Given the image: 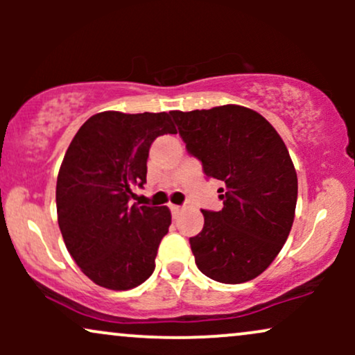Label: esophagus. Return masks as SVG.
I'll return each instance as SVG.
<instances>
[{
  "label": "esophagus",
  "instance_id": "esophagus-1",
  "mask_svg": "<svg viewBox=\"0 0 355 355\" xmlns=\"http://www.w3.org/2000/svg\"><path fill=\"white\" fill-rule=\"evenodd\" d=\"M170 210H172L173 217H177V215L182 214V207H178V205H170Z\"/></svg>",
  "mask_w": 355,
  "mask_h": 355
}]
</instances>
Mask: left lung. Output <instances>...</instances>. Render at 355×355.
Segmentation results:
<instances>
[{
    "mask_svg": "<svg viewBox=\"0 0 355 355\" xmlns=\"http://www.w3.org/2000/svg\"><path fill=\"white\" fill-rule=\"evenodd\" d=\"M170 115L207 177L223 183V209L202 210L203 229L190 239L195 263L217 282H248L274 262L294 223L297 173L287 146L240 105Z\"/></svg>",
    "mask_w": 355,
    "mask_h": 355,
    "instance_id": "1",
    "label": "left lung"
}]
</instances>
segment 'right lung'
Listing matches in <instances>:
<instances>
[{"mask_svg":"<svg viewBox=\"0 0 355 355\" xmlns=\"http://www.w3.org/2000/svg\"><path fill=\"white\" fill-rule=\"evenodd\" d=\"M165 133H177L165 112H101L81 125L64 153L58 225L76 266L100 287L128 291L153 274L172 214L128 202L132 187L146 183L150 146Z\"/></svg>","mask_w":355,"mask_h":355,"instance_id":"add662e5","label":"right lung"}]
</instances>
